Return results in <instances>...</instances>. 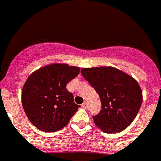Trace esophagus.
<instances>
[{
  "mask_svg": "<svg viewBox=\"0 0 161 161\" xmlns=\"http://www.w3.org/2000/svg\"><path fill=\"white\" fill-rule=\"evenodd\" d=\"M82 107L83 108H85V109H86V108H87V107H88V104H87V103L84 102V103L82 104Z\"/></svg>",
  "mask_w": 161,
  "mask_h": 161,
  "instance_id": "1",
  "label": "esophagus"
}]
</instances>
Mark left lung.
I'll return each instance as SVG.
<instances>
[{
  "mask_svg": "<svg viewBox=\"0 0 161 161\" xmlns=\"http://www.w3.org/2000/svg\"><path fill=\"white\" fill-rule=\"evenodd\" d=\"M81 73L101 100L102 109L92 117L95 124L107 134L121 132L129 126L142 102L137 81L111 66L83 68Z\"/></svg>",
  "mask_w": 161,
  "mask_h": 161,
  "instance_id": "8db88e82",
  "label": "left lung"
}]
</instances>
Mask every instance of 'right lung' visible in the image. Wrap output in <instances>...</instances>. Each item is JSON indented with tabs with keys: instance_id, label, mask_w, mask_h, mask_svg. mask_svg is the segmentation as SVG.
<instances>
[{
	"instance_id": "add662e5",
	"label": "right lung",
	"mask_w": 161,
	"mask_h": 161,
	"mask_svg": "<svg viewBox=\"0 0 161 161\" xmlns=\"http://www.w3.org/2000/svg\"><path fill=\"white\" fill-rule=\"evenodd\" d=\"M79 67L52 64L33 72L22 92L23 109L31 122L39 130L55 132L68 124L80 105L66 85L79 75Z\"/></svg>"
}]
</instances>
